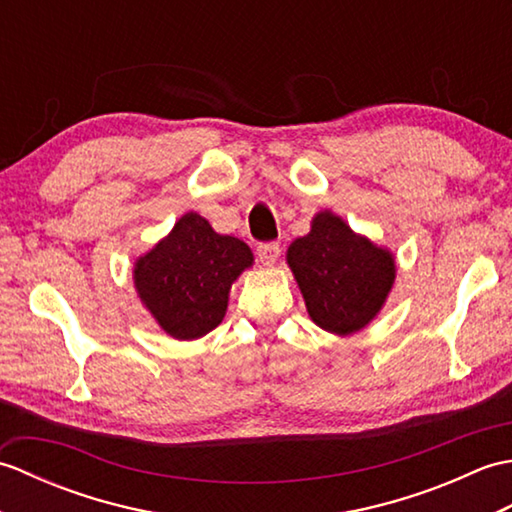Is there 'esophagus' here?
<instances>
[{
    "mask_svg": "<svg viewBox=\"0 0 512 512\" xmlns=\"http://www.w3.org/2000/svg\"><path fill=\"white\" fill-rule=\"evenodd\" d=\"M279 253H281V248H279L277 242H264V244L257 246V257L264 266H273L277 262Z\"/></svg>",
    "mask_w": 512,
    "mask_h": 512,
    "instance_id": "obj_1",
    "label": "esophagus"
}]
</instances>
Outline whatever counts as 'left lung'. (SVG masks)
<instances>
[{
	"label": "left lung",
	"instance_id": "left-lung-1",
	"mask_svg": "<svg viewBox=\"0 0 512 512\" xmlns=\"http://www.w3.org/2000/svg\"><path fill=\"white\" fill-rule=\"evenodd\" d=\"M286 259L310 319L339 336L363 330L385 306L396 279L394 255L332 211L314 215L310 233L288 246Z\"/></svg>",
	"mask_w": 512,
	"mask_h": 512
}]
</instances>
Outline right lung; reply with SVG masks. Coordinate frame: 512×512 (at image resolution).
<instances>
[{
    "mask_svg": "<svg viewBox=\"0 0 512 512\" xmlns=\"http://www.w3.org/2000/svg\"><path fill=\"white\" fill-rule=\"evenodd\" d=\"M250 266L253 253L242 239L215 233L191 211L136 259L134 286L162 330L193 341L222 323L233 281Z\"/></svg>",
    "mask_w": 512,
    "mask_h": 512,
    "instance_id": "right-lung-1",
    "label": "right lung"
}]
</instances>
